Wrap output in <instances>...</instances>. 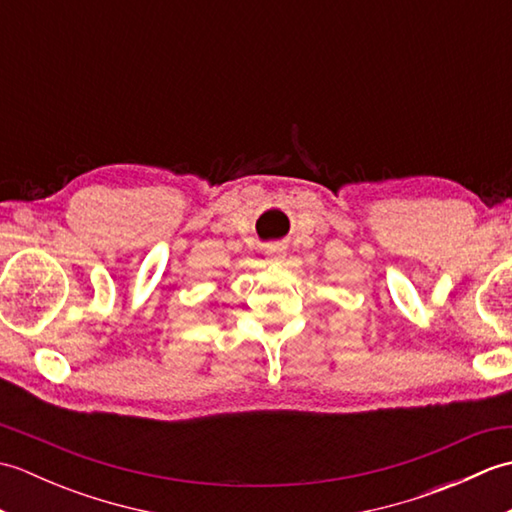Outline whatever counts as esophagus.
<instances>
[{"label": "esophagus", "instance_id": "34e87169", "mask_svg": "<svg viewBox=\"0 0 512 512\" xmlns=\"http://www.w3.org/2000/svg\"><path fill=\"white\" fill-rule=\"evenodd\" d=\"M266 255H268V259H273V262H281V259H286V248L273 244L266 248Z\"/></svg>", "mask_w": 512, "mask_h": 512}]
</instances>
